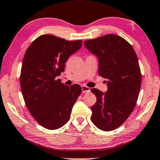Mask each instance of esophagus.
<instances>
[{
  "mask_svg": "<svg viewBox=\"0 0 160 160\" xmlns=\"http://www.w3.org/2000/svg\"><path fill=\"white\" fill-rule=\"evenodd\" d=\"M82 89L83 93H88L90 92V88L87 87V86H82Z\"/></svg>",
  "mask_w": 160,
  "mask_h": 160,
  "instance_id": "obj_1",
  "label": "esophagus"
}]
</instances>
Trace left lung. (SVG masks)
I'll use <instances>...</instances> for the list:
<instances>
[{
  "label": "left lung",
  "instance_id": "1",
  "mask_svg": "<svg viewBox=\"0 0 160 160\" xmlns=\"http://www.w3.org/2000/svg\"><path fill=\"white\" fill-rule=\"evenodd\" d=\"M98 58L99 75L108 79L105 93L92 89L97 102L91 107V120L102 131H110L126 121L135 108L142 84L138 58L132 46L116 34L84 41Z\"/></svg>",
  "mask_w": 160,
  "mask_h": 160
}]
</instances>
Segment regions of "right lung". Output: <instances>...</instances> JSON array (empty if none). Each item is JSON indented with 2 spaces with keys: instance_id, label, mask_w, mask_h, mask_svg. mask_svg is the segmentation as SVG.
Listing matches in <instances>:
<instances>
[{
  "instance_id": "right-lung-1",
  "label": "right lung",
  "mask_w": 160,
  "mask_h": 160,
  "mask_svg": "<svg viewBox=\"0 0 160 160\" xmlns=\"http://www.w3.org/2000/svg\"><path fill=\"white\" fill-rule=\"evenodd\" d=\"M82 45L80 40L67 41L42 34L32 42L25 52L20 75L21 89L29 112L44 128L55 130L70 119L82 87L78 84L68 87L56 77L64 71L68 57Z\"/></svg>"
}]
</instances>
